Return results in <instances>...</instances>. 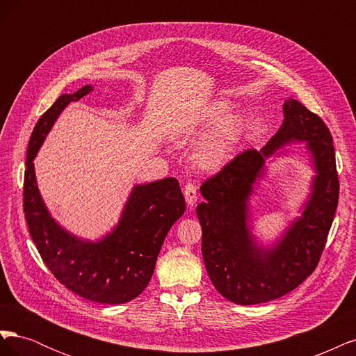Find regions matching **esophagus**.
<instances>
[{
  "label": "esophagus",
  "instance_id": "obj_1",
  "mask_svg": "<svg viewBox=\"0 0 356 356\" xmlns=\"http://www.w3.org/2000/svg\"><path fill=\"white\" fill-rule=\"evenodd\" d=\"M184 196H186V202L190 208H193L197 202V188L195 184H191V182H188V184L184 187Z\"/></svg>",
  "mask_w": 356,
  "mask_h": 356
}]
</instances>
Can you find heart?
<instances>
[{"instance_id": "obj_1", "label": "heart", "mask_w": 356, "mask_h": 356, "mask_svg": "<svg viewBox=\"0 0 356 356\" xmlns=\"http://www.w3.org/2000/svg\"><path fill=\"white\" fill-rule=\"evenodd\" d=\"M233 105L229 99L211 101L199 115L188 123L182 134L200 136L215 131L199 144L195 152V163L204 172H217L229 163L245 134V120L239 114H232Z\"/></svg>"}]
</instances>
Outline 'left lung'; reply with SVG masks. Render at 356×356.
Segmentation results:
<instances>
[{
    "label": "left lung",
    "mask_w": 356,
    "mask_h": 356,
    "mask_svg": "<svg viewBox=\"0 0 356 356\" xmlns=\"http://www.w3.org/2000/svg\"><path fill=\"white\" fill-rule=\"evenodd\" d=\"M291 142H305L316 175L302 217L264 247L252 234L249 199L264 177L265 160ZM202 255L218 293L236 305H258L288 294L318 266L339 203L332 136L322 118L288 98L284 122L260 152L246 149L200 187Z\"/></svg>",
    "instance_id": "obj_1"
}]
</instances>
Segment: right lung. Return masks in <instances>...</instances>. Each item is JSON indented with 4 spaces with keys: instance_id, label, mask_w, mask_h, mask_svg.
Instances as JSON below:
<instances>
[{
    "instance_id": "add662e5",
    "label": "right lung",
    "mask_w": 356,
    "mask_h": 356,
    "mask_svg": "<svg viewBox=\"0 0 356 356\" xmlns=\"http://www.w3.org/2000/svg\"><path fill=\"white\" fill-rule=\"evenodd\" d=\"M93 90L90 84L60 95L31 135L24 182V211L32 241L58 281L77 296L122 305L143 293L153 276L168 232L186 211L175 178L135 184L115 227L98 241L81 239L51 217L37 186L34 159L59 114Z\"/></svg>"
}]
</instances>
